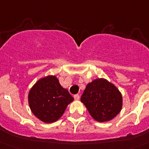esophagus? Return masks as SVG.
Wrapping results in <instances>:
<instances>
[{
	"instance_id": "obj_1",
	"label": "esophagus",
	"mask_w": 149,
	"mask_h": 149,
	"mask_svg": "<svg viewBox=\"0 0 149 149\" xmlns=\"http://www.w3.org/2000/svg\"><path fill=\"white\" fill-rule=\"evenodd\" d=\"M74 100H78L80 99L79 94H76V95L74 96Z\"/></svg>"
}]
</instances>
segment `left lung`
<instances>
[{
  "instance_id": "obj_1",
  "label": "left lung",
  "mask_w": 149,
  "mask_h": 149,
  "mask_svg": "<svg viewBox=\"0 0 149 149\" xmlns=\"http://www.w3.org/2000/svg\"><path fill=\"white\" fill-rule=\"evenodd\" d=\"M81 101L92 118L100 123L113 120L123 107L121 92L105 78H97L88 83Z\"/></svg>"
}]
</instances>
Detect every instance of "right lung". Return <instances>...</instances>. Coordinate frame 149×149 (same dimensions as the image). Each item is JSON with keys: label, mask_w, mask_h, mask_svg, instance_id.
<instances>
[{"label": "right lung", "mask_w": 149, "mask_h": 149, "mask_svg": "<svg viewBox=\"0 0 149 149\" xmlns=\"http://www.w3.org/2000/svg\"><path fill=\"white\" fill-rule=\"evenodd\" d=\"M73 100V97L61 87L55 75H48L38 80L28 94L30 110L45 123L59 120Z\"/></svg>", "instance_id": "add662e5"}]
</instances>
